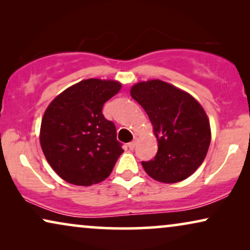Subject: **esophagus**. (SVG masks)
Listing matches in <instances>:
<instances>
[{
  "label": "esophagus",
  "instance_id": "1",
  "mask_svg": "<svg viewBox=\"0 0 250 250\" xmlns=\"http://www.w3.org/2000/svg\"><path fill=\"white\" fill-rule=\"evenodd\" d=\"M136 143H138V139H134V140H133L132 142H129V143H128V148L131 149V150H133V149L135 148Z\"/></svg>",
  "mask_w": 250,
  "mask_h": 250
}]
</instances>
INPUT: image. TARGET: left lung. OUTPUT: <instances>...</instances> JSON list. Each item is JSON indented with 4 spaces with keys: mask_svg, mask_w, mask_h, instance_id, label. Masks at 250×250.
<instances>
[{
    "mask_svg": "<svg viewBox=\"0 0 250 250\" xmlns=\"http://www.w3.org/2000/svg\"><path fill=\"white\" fill-rule=\"evenodd\" d=\"M131 95L153 126L158 151L142 162L149 176L163 183L186 180L203 164L210 145L208 117L189 93L159 80L133 85Z\"/></svg>",
    "mask_w": 250,
    "mask_h": 250,
    "instance_id": "left-lung-1",
    "label": "left lung"
}]
</instances>
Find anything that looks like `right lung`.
I'll return each instance as SVG.
<instances>
[{
    "mask_svg": "<svg viewBox=\"0 0 250 250\" xmlns=\"http://www.w3.org/2000/svg\"><path fill=\"white\" fill-rule=\"evenodd\" d=\"M116 81L88 78L68 87L49 104L41 124L40 142L47 163L66 182L88 187L110 175L124 150L115 124L102 114L117 94Z\"/></svg>",
    "mask_w": 250,
    "mask_h": 250,
    "instance_id": "obj_1",
    "label": "right lung"
}]
</instances>
